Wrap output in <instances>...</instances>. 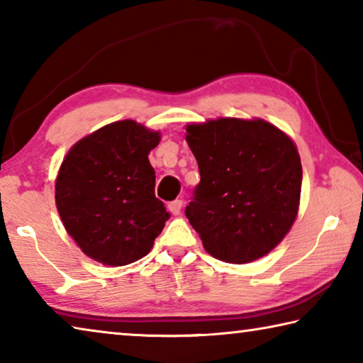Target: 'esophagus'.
Returning <instances> with one entry per match:
<instances>
[{
    "label": "esophagus",
    "mask_w": 363,
    "mask_h": 363,
    "mask_svg": "<svg viewBox=\"0 0 363 363\" xmlns=\"http://www.w3.org/2000/svg\"><path fill=\"white\" fill-rule=\"evenodd\" d=\"M168 210L174 214V216H177V214L181 213L182 210V200H174L171 201V203L168 205Z\"/></svg>",
    "instance_id": "1"
}]
</instances>
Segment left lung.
Wrapping results in <instances>:
<instances>
[{"mask_svg": "<svg viewBox=\"0 0 363 363\" xmlns=\"http://www.w3.org/2000/svg\"><path fill=\"white\" fill-rule=\"evenodd\" d=\"M200 184L186 216L216 259L247 264L284 240L298 216L303 168L296 145L261 118L186 126Z\"/></svg>", "mask_w": 363, "mask_h": 363, "instance_id": "obj_1", "label": "left lung"}]
</instances>
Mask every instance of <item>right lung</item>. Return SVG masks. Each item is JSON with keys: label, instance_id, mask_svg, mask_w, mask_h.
Instances as JSON below:
<instances>
[{"label": "right lung", "instance_id": "obj_1", "mask_svg": "<svg viewBox=\"0 0 363 363\" xmlns=\"http://www.w3.org/2000/svg\"><path fill=\"white\" fill-rule=\"evenodd\" d=\"M160 133L133 120L110 123L72 147L56 179L65 230L86 256L106 266L144 257L169 213L160 201L149 153Z\"/></svg>", "mask_w": 363, "mask_h": 363}]
</instances>
